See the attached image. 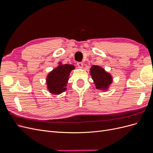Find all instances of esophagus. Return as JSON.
I'll return each instance as SVG.
<instances>
[{
	"label": "esophagus",
	"instance_id": "esophagus-1",
	"mask_svg": "<svg viewBox=\"0 0 153 153\" xmlns=\"http://www.w3.org/2000/svg\"><path fill=\"white\" fill-rule=\"evenodd\" d=\"M77 66H78V67L79 68H82V67H83V63L82 62H78L77 63Z\"/></svg>",
	"mask_w": 153,
	"mask_h": 153
}]
</instances>
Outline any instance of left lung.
Listing matches in <instances>:
<instances>
[{"label": "left lung", "mask_w": 153, "mask_h": 153, "mask_svg": "<svg viewBox=\"0 0 153 153\" xmlns=\"http://www.w3.org/2000/svg\"><path fill=\"white\" fill-rule=\"evenodd\" d=\"M90 73L97 89L106 91L112 82V76L99 66L92 65Z\"/></svg>", "instance_id": "1"}]
</instances>
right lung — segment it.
I'll return each mask as SVG.
<instances>
[{"mask_svg":"<svg viewBox=\"0 0 153 153\" xmlns=\"http://www.w3.org/2000/svg\"><path fill=\"white\" fill-rule=\"evenodd\" d=\"M74 69L75 66L73 65L59 62V66L48 74L46 82L50 93L60 94L67 89L69 73Z\"/></svg>","mask_w":153,"mask_h":153,"instance_id":"add662e5","label":"right lung"}]
</instances>
